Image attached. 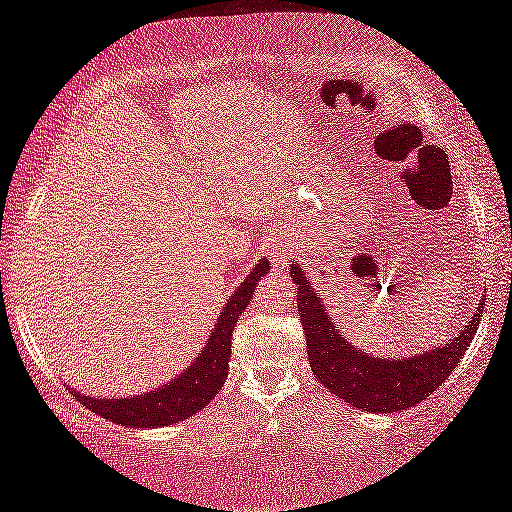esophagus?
I'll return each mask as SVG.
<instances>
[{"mask_svg": "<svg viewBox=\"0 0 512 512\" xmlns=\"http://www.w3.org/2000/svg\"><path fill=\"white\" fill-rule=\"evenodd\" d=\"M267 255H269V260L274 262V265H284V262L289 260V255H291L289 240H286L282 233H274L272 238H269V243H267Z\"/></svg>", "mask_w": 512, "mask_h": 512, "instance_id": "34e87169", "label": "esophagus"}]
</instances>
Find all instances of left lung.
<instances>
[{"instance_id":"8db88e82","label":"left lung","mask_w":512,"mask_h":512,"mask_svg":"<svg viewBox=\"0 0 512 512\" xmlns=\"http://www.w3.org/2000/svg\"><path fill=\"white\" fill-rule=\"evenodd\" d=\"M289 272L294 284H299L296 306H299L313 376L342 401L369 413L406 411L440 389L469 350L484 311V303H479V311L474 313L469 325H464L457 338L447 340V345L413 359H379L342 338L335 330V323H330L323 301L308 286L306 274L299 267H291Z\"/></svg>"}]
</instances>
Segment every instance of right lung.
Returning a JSON list of instances; mask_svg holds the SVG:
<instances>
[{
	"mask_svg": "<svg viewBox=\"0 0 512 512\" xmlns=\"http://www.w3.org/2000/svg\"><path fill=\"white\" fill-rule=\"evenodd\" d=\"M269 272V262L260 260L247 274L243 284L235 289L230 301L223 308L221 318H218L216 330L211 333V340L196 357L192 367L184 369L182 376L172 379L162 389L140 393L133 398H92L77 393L82 406L89 411L101 415V418L111 420L119 425H131V428H162V425L179 423L187 420L189 415L199 413L206 403L213 401L218 389L226 384L228 376V359H230V338H233V328L238 323L240 313L245 311L247 303L252 299L255 284L260 277Z\"/></svg>",
	"mask_w": 512,
	"mask_h": 512,
	"instance_id": "right-lung-1",
	"label": "right lung"
}]
</instances>
